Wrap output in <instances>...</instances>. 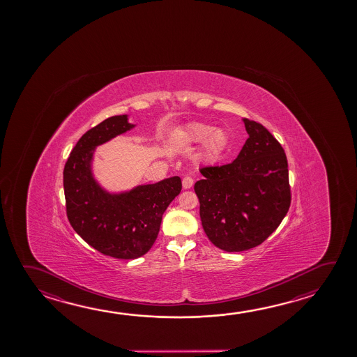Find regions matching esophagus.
I'll list each match as a JSON object with an SVG mask.
<instances>
[{"label":"esophagus","instance_id":"esophagus-1","mask_svg":"<svg viewBox=\"0 0 357 357\" xmlns=\"http://www.w3.org/2000/svg\"><path fill=\"white\" fill-rule=\"evenodd\" d=\"M181 184H183L184 189H190V188L193 187L194 181L190 176H183Z\"/></svg>","mask_w":357,"mask_h":357}]
</instances>
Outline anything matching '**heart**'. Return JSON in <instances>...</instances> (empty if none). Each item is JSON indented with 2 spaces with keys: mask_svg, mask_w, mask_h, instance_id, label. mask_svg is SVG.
Listing matches in <instances>:
<instances>
[{
  "mask_svg": "<svg viewBox=\"0 0 357 357\" xmlns=\"http://www.w3.org/2000/svg\"><path fill=\"white\" fill-rule=\"evenodd\" d=\"M185 140L190 144L202 145V157L206 162L217 160L228 144V137L223 129H213L203 123H194L187 128Z\"/></svg>",
  "mask_w": 357,
  "mask_h": 357,
  "instance_id": "obj_1",
  "label": "heart"
}]
</instances>
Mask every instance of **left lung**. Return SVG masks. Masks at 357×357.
Masks as SVG:
<instances>
[{"label":"left lung","mask_w":357,"mask_h":357,"mask_svg":"<svg viewBox=\"0 0 357 357\" xmlns=\"http://www.w3.org/2000/svg\"><path fill=\"white\" fill-rule=\"evenodd\" d=\"M250 138L227 165L202 168L194 185L206 237L225 252L264 242L281 225L291 204L287 158L259 123L243 119Z\"/></svg>","instance_id":"1"}]
</instances>
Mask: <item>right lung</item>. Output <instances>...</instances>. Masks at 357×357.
Wrapping results in <instances>:
<instances>
[{
  "mask_svg": "<svg viewBox=\"0 0 357 357\" xmlns=\"http://www.w3.org/2000/svg\"><path fill=\"white\" fill-rule=\"evenodd\" d=\"M134 126L128 115L107 118L82 135L63 168L70 225L93 248L119 259H135L151 250L165 209L181 190L179 176L119 193L109 192L95 179L96 148Z\"/></svg>",
  "mask_w": 357,
  "mask_h": 357,
  "instance_id": "obj_1",
  "label": "right lung"
}]
</instances>
